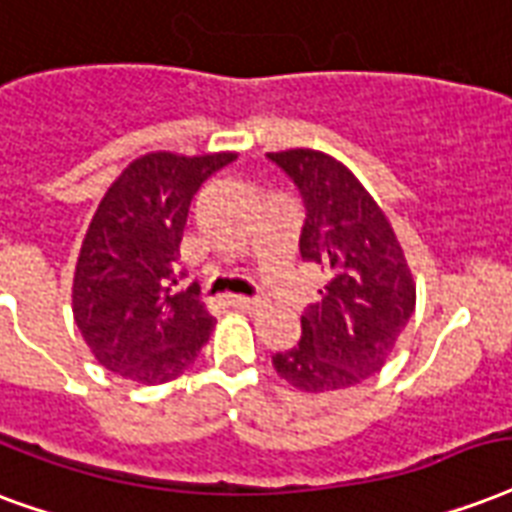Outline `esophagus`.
Masks as SVG:
<instances>
[{"label":"esophagus","instance_id":"1","mask_svg":"<svg viewBox=\"0 0 512 512\" xmlns=\"http://www.w3.org/2000/svg\"><path fill=\"white\" fill-rule=\"evenodd\" d=\"M228 303L236 308H244V311H260L265 306V300L257 298V295H228Z\"/></svg>","mask_w":512,"mask_h":512}]
</instances>
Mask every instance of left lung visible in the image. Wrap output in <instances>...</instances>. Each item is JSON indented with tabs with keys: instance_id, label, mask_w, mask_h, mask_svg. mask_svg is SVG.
<instances>
[{
	"instance_id": "8db88e82",
	"label": "left lung",
	"mask_w": 512,
	"mask_h": 512,
	"mask_svg": "<svg viewBox=\"0 0 512 512\" xmlns=\"http://www.w3.org/2000/svg\"><path fill=\"white\" fill-rule=\"evenodd\" d=\"M295 182L306 220L300 257L330 279L300 317V341L273 354L276 373L322 395L362 384L384 368L416 306V284L395 230L343 163L319 150L268 152Z\"/></svg>"
}]
</instances>
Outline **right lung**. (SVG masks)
<instances>
[{
    "instance_id": "add662e5",
    "label": "right lung",
    "mask_w": 512,
    "mask_h": 512,
    "mask_svg": "<svg viewBox=\"0 0 512 512\" xmlns=\"http://www.w3.org/2000/svg\"><path fill=\"white\" fill-rule=\"evenodd\" d=\"M236 152L136 158L112 182L77 257L74 322L107 370L139 384L177 378L209 341L214 319L177 292L179 241L198 187Z\"/></svg>"
}]
</instances>
